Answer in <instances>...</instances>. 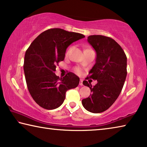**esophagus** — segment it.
<instances>
[{
	"instance_id": "34e87169",
	"label": "esophagus",
	"mask_w": 147,
	"mask_h": 147,
	"mask_svg": "<svg viewBox=\"0 0 147 147\" xmlns=\"http://www.w3.org/2000/svg\"><path fill=\"white\" fill-rule=\"evenodd\" d=\"M79 85H80L81 86H83V80H82V79H80V81H79Z\"/></svg>"
}]
</instances>
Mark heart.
Segmentation results:
<instances>
[{"instance_id":"heart-1","label":"heart","mask_w":147,"mask_h":147,"mask_svg":"<svg viewBox=\"0 0 147 147\" xmlns=\"http://www.w3.org/2000/svg\"><path fill=\"white\" fill-rule=\"evenodd\" d=\"M71 49V47L68 48L66 51V55H68L69 53V52L70 51ZM74 71H75L77 74H78V75H81V74H82V69H81V68H79V67H75V68H74Z\"/></svg>"}]
</instances>
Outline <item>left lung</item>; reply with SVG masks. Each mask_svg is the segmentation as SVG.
Segmentation results:
<instances>
[{"mask_svg":"<svg viewBox=\"0 0 147 147\" xmlns=\"http://www.w3.org/2000/svg\"><path fill=\"white\" fill-rule=\"evenodd\" d=\"M87 40L97 56L94 66L85 79L92 78L98 83L92 87L83 81L91 94L82 100V104L88 111L99 113L109 109L119 97L127 75V58L121 45L111 38L92 35Z\"/></svg>","mask_w":147,"mask_h":147,"instance_id":"obj_1","label":"left lung"}]
</instances>
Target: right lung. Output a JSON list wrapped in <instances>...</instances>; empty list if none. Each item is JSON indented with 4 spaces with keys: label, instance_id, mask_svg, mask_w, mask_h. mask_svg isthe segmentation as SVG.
I'll return each instance as SVG.
<instances>
[{
    "label": "right lung",
    "instance_id": "right-lung-1",
    "mask_svg": "<svg viewBox=\"0 0 147 147\" xmlns=\"http://www.w3.org/2000/svg\"><path fill=\"white\" fill-rule=\"evenodd\" d=\"M84 37L80 33L50 28L36 38L26 49L23 65L26 85L40 107L56 109L64 102L66 91L78 86L79 78L76 74L68 72L59 78L54 71L64 61L66 48Z\"/></svg>",
    "mask_w": 147,
    "mask_h": 147
}]
</instances>
